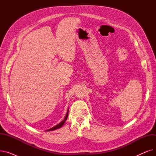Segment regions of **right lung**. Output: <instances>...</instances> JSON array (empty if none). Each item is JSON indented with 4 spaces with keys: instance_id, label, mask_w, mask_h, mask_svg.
<instances>
[{
    "instance_id": "1",
    "label": "right lung",
    "mask_w": 156,
    "mask_h": 156,
    "mask_svg": "<svg viewBox=\"0 0 156 156\" xmlns=\"http://www.w3.org/2000/svg\"><path fill=\"white\" fill-rule=\"evenodd\" d=\"M68 112H69V109H68V111H67V113H66V116H65V118H64V119L60 122V123H59L58 125H55V126H54V127H52V128H50V129H47V130H46L47 132H49V131H53V130H55V129H58V128H61V127H62V125L64 124V122H65V121H66V119H67V118H68Z\"/></svg>"
}]
</instances>
